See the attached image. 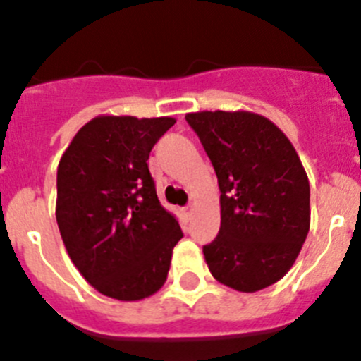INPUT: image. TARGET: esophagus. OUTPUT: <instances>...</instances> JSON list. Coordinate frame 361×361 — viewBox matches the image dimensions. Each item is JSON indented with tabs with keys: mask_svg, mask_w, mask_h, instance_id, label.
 <instances>
[{
	"mask_svg": "<svg viewBox=\"0 0 361 361\" xmlns=\"http://www.w3.org/2000/svg\"><path fill=\"white\" fill-rule=\"evenodd\" d=\"M191 212H193V208H191V206H186V208H183V213L186 215V219H190Z\"/></svg>",
	"mask_w": 361,
	"mask_h": 361,
	"instance_id": "1",
	"label": "esophagus"
}]
</instances>
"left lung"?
I'll use <instances>...</instances> for the list:
<instances>
[{"label":"left lung","mask_w":361,"mask_h":361,"mask_svg":"<svg viewBox=\"0 0 361 361\" xmlns=\"http://www.w3.org/2000/svg\"><path fill=\"white\" fill-rule=\"evenodd\" d=\"M190 124L215 168L220 229L202 247L212 275L255 293L279 282L309 233V180L289 139L250 111H197Z\"/></svg>","instance_id":"8db88e82"}]
</instances>
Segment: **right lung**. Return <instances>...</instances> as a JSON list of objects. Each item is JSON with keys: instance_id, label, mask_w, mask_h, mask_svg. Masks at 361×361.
I'll list each match as a JSON object with an SVG mask.
<instances>
[{"instance_id": "1", "label": "right lung", "mask_w": 361, "mask_h": 361, "mask_svg": "<svg viewBox=\"0 0 361 361\" xmlns=\"http://www.w3.org/2000/svg\"><path fill=\"white\" fill-rule=\"evenodd\" d=\"M171 117H95L63 153L56 219L73 266L110 298L141 300L162 288L184 237L157 199L148 159Z\"/></svg>"}]
</instances>
